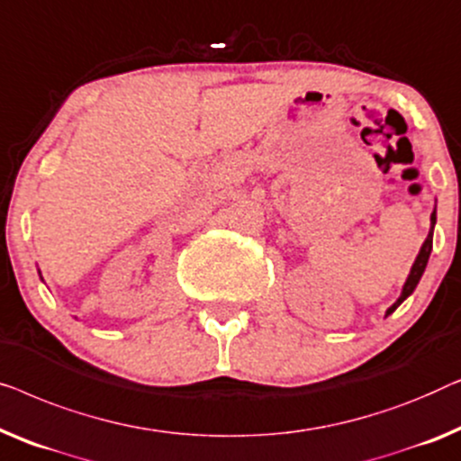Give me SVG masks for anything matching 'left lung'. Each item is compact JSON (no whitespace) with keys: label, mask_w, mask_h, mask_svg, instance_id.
I'll return each instance as SVG.
<instances>
[{"label":"left lung","mask_w":461,"mask_h":461,"mask_svg":"<svg viewBox=\"0 0 461 461\" xmlns=\"http://www.w3.org/2000/svg\"><path fill=\"white\" fill-rule=\"evenodd\" d=\"M434 225H437V209L432 211V215H430V231H428V236H426V240H424L422 249H420L416 261H413V265H411V271H410V276H407V280H405V284H403V290H401V296L391 304V307L386 309V315L394 313V309H397L399 304L403 303L407 296L413 294V290H416L420 280H422V276H424V271H426V265H428V258H430V252H432Z\"/></svg>","instance_id":"8db88e82"}]
</instances>
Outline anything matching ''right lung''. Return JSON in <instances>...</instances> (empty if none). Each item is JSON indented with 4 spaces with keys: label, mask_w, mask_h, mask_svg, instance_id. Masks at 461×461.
Wrapping results in <instances>:
<instances>
[{
    "label": "right lung",
    "mask_w": 461,
    "mask_h": 461,
    "mask_svg": "<svg viewBox=\"0 0 461 461\" xmlns=\"http://www.w3.org/2000/svg\"><path fill=\"white\" fill-rule=\"evenodd\" d=\"M39 274H41V271H39Z\"/></svg>",
    "instance_id": "1"
}]
</instances>
